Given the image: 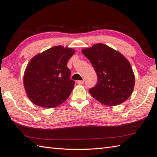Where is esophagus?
Wrapping results in <instances>:
<instances>
[{"mask_svg": "<svg viewBox=\"0 0 157 157\" xmlns=\"http://www.w3.org/2000/svg\"><path fill=\"white\" fill-rule=\"evenodd\" d=\"M83 82H84V80H80V81H78V84H83Z\"/></svg>", "mask_w": 157, "mask_h": 157, "instance_id": "obj_1", "label": "esophagus"}]
</instances>
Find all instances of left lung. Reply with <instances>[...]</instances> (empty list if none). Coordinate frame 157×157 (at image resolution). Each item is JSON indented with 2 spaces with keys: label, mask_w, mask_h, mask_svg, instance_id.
<instances>
[{
  "label": "left lung",
  "mask_w": 157,
  "mask_h": 157,
  "mask_svg": "<svg viewBox=\"0 0 157 157\" xmlns=\"http://www.w3.org/2000/svg\"><path fill=\"white\" fill-rule=\"evenodd\" d=\"M98 76L97 84L90 89L92 96L109 106L119 105L132 94L135 78L132 66L122 54L102 43L83 49Z\"/></svg>",
  "instance_id": "8db88e82"
}]
</instances>
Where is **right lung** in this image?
I'll return each mask as SVG.
<instances>
[{
	"mask_svg": "<svg viewBox=\"0 0 157 157\" xmlns=\"http://www.w3.org/2000/svg\"><path fill=\"white\" fill-rule=\"evenodd\" d=\"M74 53L72 48L55 46L30 60L24 73L23 84L33 103L52 108L67 99L75 82L70 79L71 71L67 63Z\"/></svg>",
	"mask_w": 157,
	"mask_h": 157,
	"instance_id": "1",
	"label": "right lung"
}]
</instances>
